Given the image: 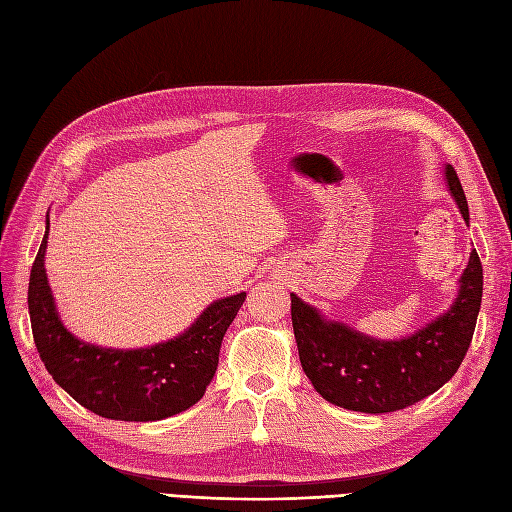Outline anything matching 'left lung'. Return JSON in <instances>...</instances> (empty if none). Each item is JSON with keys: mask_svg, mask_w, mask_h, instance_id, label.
I'll return each instance as SVG.
<instances>
[{"mask_svg": "<svg viewBox=\"0 0 512 512\" xmlns=\"http://www.w3.org/2000/svg\"><path fill=\"white\" fill-rule=\"evenodd\" d=\"M448 192L470 222L468 200L451 164L444 166ZM483 301V265L476 250L459 277L453 305L418 331L399 339H378L290 294L294 339L305 376L333 406L384 414L404 410L451 380L466 356Z\"/></svg>", "mask_w": 512, "mask_h": 512, "instance_id": "left-lung-1", "label": "left lung"}]
</instances>
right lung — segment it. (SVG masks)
Returning a JSON list of instances; mask_svg holds the SVG:
<instances>
[{
  "label": "right lung",
  "mask_w": 512,
  "mask_h": 512,
  "mask_svg": "<svg viewBox=\"0 0 512 512\" xmlns=\"http://www.w3.org/2000/svg\"><path fill=\"white\" fill-rule=\"evenodd\" d=\"M46 230L29 275L27 305L44 367L74 401L113 421H162L192 408L205 395L220 361L226 329L245 292L213 301L192 327L168 342L121 350L87 344L59 318L44 269Z\"/></svg>",
  "instance_id": "add662e5"
}]
</instances>
